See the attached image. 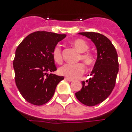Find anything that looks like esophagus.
<instances>
[{"mask_svg":"<svg viewBox=\"0 0 132 132\" xmlns=\"http://www.w3.org/2000/svg\"><path fill=\"white\" fill-rule=\"evenodd\" d=\"M65 80L68 81H69V82L73 81V79H70V78H68V77H66V78H65Z\"/></svg>","mask_w":132,"mask_h":132,"instance_id":"esophagus-1","label":"esophagus"}]
</instances>
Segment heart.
I'll return each instance as SVG.
<instances>
[{"label":"heart","instance_id":"b5f03b06","mask_svg":"<svg viewBox=\"0 0 132 132\" xmlns=\"http://www.w3.org/2000/svg\"><path fill=\"white\" fill-rule=\"evenodd\" d=\"M71 45L79 53H80L78 56V61L81 60L88 66H92L94 64L95 60L93 54L87 51L89 48V46L86 41L81 39H76L71 42ZM52 57L55 62L57 64H61L63 62L62 51L60 46H55L54 47L52 51ZM84 70L85 66L82 63L76 64H66L59 68L58 73L68 78L76 79L78 78Z\"/></svg>","mask_w":132,"mask_h":132}]
</instances>
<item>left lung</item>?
Returning a JSON list of instances; mask_svg holds the SVG:
<instances>
[{"label":"left lung","instance_id":"8db88e82","mask_svg":"<svg viewBox=\"0 0 132 132\" xmlns=\"http://www.w3.org/2000/svg\"><path fill=\"white\" fill-rule=\"evenodd\" d=\"M95 44L97 59L88 80L83 81L82 88L75 96L83 104L94 106L105 100L112 92L119 72V61L116 48L108 38L94 32H82Z\"/></svg>","mask_w":132,"mask_h":132}]
</instances>
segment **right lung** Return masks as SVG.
<instances>
[{
	"instance_id": "obj_1",
	"label": "right lung",
	"mask_w": 132,
	"mask_h": 132,
	"mask_svg": "<svg viewBox=\"0 0 132 132\" xmlns=\"http://www.w3.org/2000/svg\"><path fill=\"white\" fill-rule=\"evenodd\" d=\"M66 36L51 32H34L16 48L13 62L15 84L22 96L30 103L45 104L53 97L58 84L64 79L48 72L57 70L52 51Z\"/></svg>"
}]
</instances>
